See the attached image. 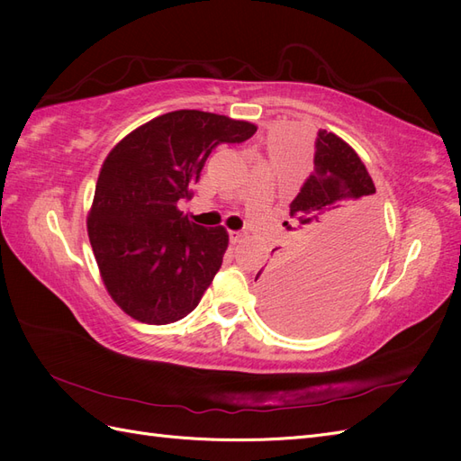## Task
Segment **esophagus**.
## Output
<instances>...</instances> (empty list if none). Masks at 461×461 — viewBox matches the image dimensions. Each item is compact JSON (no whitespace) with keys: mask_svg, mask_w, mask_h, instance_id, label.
<instances>
[{"mask_svg":"<svg viewBox=\"0 0 461 461\" xmlns=\"http://www.w3.org/2000/svg\"><path fill=\"white\" fill-rule=\"evenodd\" d=\"M229 239H230L232 244H239L240 239H242V234H240L239 230H230V232H229Z\"/></svg>","mask_w":461,"mask_h":461,"instance_id":"obj_1","label":"esophagus"}]
</instances>
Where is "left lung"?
Segmentation results:
<instances>
[{
  "label": "left lung",
  "instance_id": "8db88e82",
  "mask_svg": "<svg viewBox=\"0 0 461 461\" xmlns=\"http://www.w3.org/2000/svg\"><path fill=\"white\" fill-rule=\"evenodd\" d=\"M313 173L290 203L292 225L310 252L273 261L256 276L263 312L275 327L310 334L350 312L373 275L383 244L375 185L364 161L337 134L319 131Z\"/></svg>",
  "mask_w": 461,
  "mask_h": 461
}]
</instances>
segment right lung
<instances>
[{"instance_id": "1", "label": "right lung", "mask_w": 461, "mask_h": 461, "mask_svg": "<svg viewBox=\"0 0 461 461\" xmlns=\"http://www.w3.org/2000/svg\"><path fill=\"white\" fill-rule=\"evenodd\" d=\"M248 121L180 109L138 127L109 151L88 213V236L107 292L132 319L167 325L200 303L227 252L225 227L178 209L219 144L256 134Z\"/></svg>"}]
</instances>
